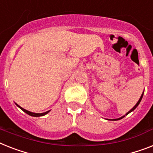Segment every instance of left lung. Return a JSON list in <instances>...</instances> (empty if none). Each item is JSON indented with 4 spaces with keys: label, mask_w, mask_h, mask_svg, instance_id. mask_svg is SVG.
<instances>
[{
    "label": "left lung",
    "mask_w": 153,
    "mask_h": 153,
    "mask_svg": "<svg viewBox=\"0 0 153 153\" xmlns=\"http://www.w3.org/2000/svg\"><path fill=\"white\" fill-rule=\"evenodd\" d=\"M142 97H143V94H142V95H141V97H140V99H139V100H138V101H137V104H136V105H135V106L134 107V108H133L131 109V110H130V111H129L128 112L126 113V115H128L129 113L131 112V111H134V109L136 108H137V106H138V105H139V104H140V102H141V99H142ZM123 117H125V115H124V116H123V117L120 118V119H116V120H121V119H123Z\"/></svg>",
    "instance_id": "1"
}]
</instances>
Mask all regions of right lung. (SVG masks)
Returning a JSON list of instances; mask_svg holds the SVG:
<instances>
[{
  "label": "right lung",
  "mask_w": 153,
  "mask_h": 153,
  "mask_svg": "<svg viewBox=\"0 0 153 153\" xmlns=\"http://www.w3.org/2000/svg\"><path fill=\"white\" fill-rule=\"evenodd\" d=\"M16 105H17V106H18L19 108H20L22 109V110H23V111H24V112H26V113H27V114H28V115H31V116H34V117H38V116H42V115H46L47 113H48V111H45V112H44V113H33V112H31V111H27V110H26V109L23 108H22V107H20V106H19V105H17V104H16Z\"/></svg>",
  "instance_id": "1"
}]
</instances>
